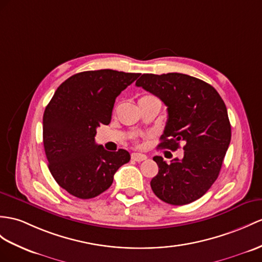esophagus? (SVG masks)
<instances>
[{
  "mask_svg": "<svg viewBox=\"0 0 262 262\" xmlns=\"http://www.w3.org/2000/svg\"><path fill=\"white\" fill-rule=\"evenodd\" d=\"M131 159L133 161H137V162H141V161H144L146 159V156L145 155H142V153H132L131 155Z\"/></svg>",
  "mask_w": 262,
  "mask_h": 262,
  "instance_id": "obj_1",
  "label": "esophagus"
}]
</instances>
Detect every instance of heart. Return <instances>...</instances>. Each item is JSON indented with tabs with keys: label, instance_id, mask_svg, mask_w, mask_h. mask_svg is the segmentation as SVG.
I'll use <instances>...</instances> for the list:
<instances>
[{
	"label": "heart",
	"instance_id": "obj_1",
	"mask_svg": "<svg viewBox=\"0 0 262 262\" xmlns=\"http://www.w3.org/2000/svg\"><path fill=\"white\" fill-rule=\"evenodd\" d=\"M143 98H148V97H143Z\"/></svg>",
	"mask_w": 262,
	"mask_h": 262
}]
</instances>
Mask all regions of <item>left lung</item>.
<instances>
[{
  "mask_svg": "<svg viewBox=\"0 0 262 262\" xmlns=\"http://www.w3.org/2000/svg\"><path fill=\"white\" fill-rule=\"evenodd\" d=\"M168 106V121L159 148L176 151L184 143L182 159L170 163L153 158L159 167L150 184L155 194L173 206L188 205L211 188L219 176L231 140L225 102L207 82L182 73L142 74L137 83Z\"/></svg>",
  "mask_w": 262,
  "mask_h": 262,
  "instance_id": "1",
  "label": "left lung"
}]
</instances>
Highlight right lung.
<instances>
[{
  "label": "right lung",
  "instance_id": "obj_1",
  "mask_svg": "<svg viewBox=\"0 0 262 262\" xmlns=\"http://www.w3.org/2000/svg\"><path fill=\"white\" fill-rule=\"evenodd\" d=\"M140 73L105 69L70 76L43 114V144L49 170L61 188L80 199L104 192L130 153L95 143L97 127L109 124L114 102Z\"/></svg>",
  "mask_w": 262,
  "mask_h": 262
}]
</instances>
